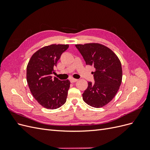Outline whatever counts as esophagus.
Returning a JSON list of instances; mask_svg holds the SVG:
<instances>
[{
    "label": "esophagus",
    "instance_id": "34e87169",
    "mask_svg": "<svg viewBox=\"0 0 150 150\" xmlns=\"http://www.w3.org/2000/svg\"><path fill=\"white\" fill-rule=\"evenodd\" d=\"M70 81H71V83H76V81H78V79H74V78H72V79H70Z\"/></svg>",
    "mask_w": 150,
    "mask_h": 150
}]
</instances>
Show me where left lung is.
Returning <instances> with one entry per match:
<instances>
[{"instance_id":"obj_1","label":"left lung","mask_w":150,"mask_h":150,"mask_svg":"<svg viewBox=\"0 0 150 150\" xmlns=\"http://www.w3.org/2000/svg\"><path fill=\"white\" fill-rule=\"evenodd\" d=\"M86 65L93 66L94 83L88 82L83 94L84 101L94 108H101L114 98L122 81L119 58L112 50L99 43L76 44Z\"/></svg>"}]
</instances>
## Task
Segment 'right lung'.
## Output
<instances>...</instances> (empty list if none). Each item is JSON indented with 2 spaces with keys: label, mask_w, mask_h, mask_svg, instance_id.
Masks as SVG:
<instances>
[{
  "label": "right lung",
  "mask_w": 150,
  "mask_h": 150,
  "mask_svg": "<svg viewBox=\"0 0 150 150\" xmlns=\"http://www.w3.org/2000/svg\"><path fill=\"white\" fill-rule=\"evenodd\" d=\"M68 44H51L36 51L27 66V82L34 98L49 110L62 106L67 99L70 81H61L51 74Z\"/></svg>",
  "instance_id": "right-lung-1"
}]
</instances>
